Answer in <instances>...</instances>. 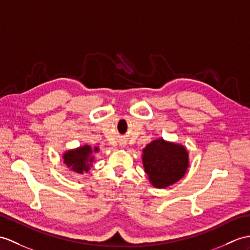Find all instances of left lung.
Returning <instances> with one entry per match:
<instances>
[{
	"label": "left lung",
	"mask_w": 250,
	"mask_h": 250,
	"mask_svg": "<svg viewBox=\"0 0 250 250\" xmlns=\"http://www.w3.org/2000/svg\"><path fill=\"white\" fill-rule=\"evenodd\" d=\"M143 165L149 182L156 188L175 184L187 173L188 152L183 145L158 138L143 149Z\"/></svg>",
	"instance_id": "obj_1"
}]
</instances>
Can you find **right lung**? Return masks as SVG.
<instances>
[{
    "instance_id": "1",
    "label": "right lung",
    "mask_w": 250,
    "mask_h": 250,
    "mask_svg": "<svg viewBox=\"0 0 250 250\" xmlns=\"http://www.w3.org/2000/svg\"><path fill=\"white\" fill-rule=\"evenodd\" d=\"M99 151V148L92 149L88 145L80 146L79 148L68 150L62 154L63 163L67 168L75 173H84L90 169L92 162L95 161V156L92 153Z\"/></svg>"
}]
</instances>
